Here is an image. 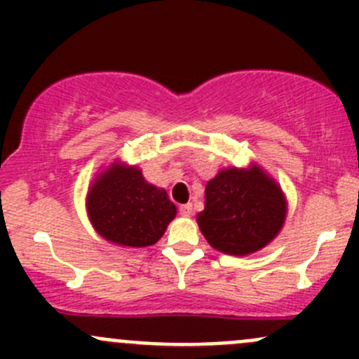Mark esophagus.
<instances>
[{
  "mask_svg": "<svg viewBox=\"0 0 359 359\" xmlns=\"http://www.w3.org/2000/svg\"><path fill=\"white\" fill-rule=\"evenodd\" d=\"M179 212H180V215H184V217L193 215V205H191V203H186V205H180L179 206Z\"/></svg>",
  "mask_w": 359,
  "mask_h": 359,
  "instance_id": "esophagus-1",
  "label": "esophagus"
}]
</instances>
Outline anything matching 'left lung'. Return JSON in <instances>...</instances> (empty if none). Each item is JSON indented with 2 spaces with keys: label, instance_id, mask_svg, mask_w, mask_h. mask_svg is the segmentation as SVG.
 Returning a JSON list of instances; mask_svg holds the SVG:
<instances>
[{
  "label": "left lung",
  "instance_id": "left-lung-1",
  "mask_svg": "<svg viewBox=\"0 0 359 359\" xmlns=\"http://www.w3.org/2000/svg\"><path fill=\"white\" fill-rule=\"evenodd\" d=\"M285 210L281 189L266 173L227 168L206 184L205 210L198 213V224L213 248L247 255L280 233Z\"/></svg>",
  "mask_w": 359,
  "mask_h": 359
}]
</instances>
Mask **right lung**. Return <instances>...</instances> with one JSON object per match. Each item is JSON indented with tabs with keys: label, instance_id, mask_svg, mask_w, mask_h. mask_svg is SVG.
<instances>
[{
	"label": "right lung",
	"instance_id": "obj_1",
	"mask_svg": "<svg viewBox=\"0 0 359 359\" xmlns=\"http://www.w3.org/2000/svg\"><path fill=\"white\" fill-rule=\"evenodd\" d=\"M175 213L166 191L147 184L135 166H112L88 194V215L97 233L123 247L154 245Z\"/></svg>",
	"mask_w": 359,
	"mask_h": 359
}]
</instances>
